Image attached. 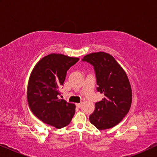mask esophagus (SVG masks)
<instances>
[{"label":"esophagus","mask_w":157,"mask_h":157,"mask_svg":"<svg viewBox=\"0 0 157 157\" xmlns=\"http://www.w3.org/2000/svg\"><path fill=\"white\" fill-rule=\"evenodd\" d=\"M81 104H82V103H77V104H76V106L77 107H80Z\"/></svg>","instance_id":"34e87169"}]
</instances>
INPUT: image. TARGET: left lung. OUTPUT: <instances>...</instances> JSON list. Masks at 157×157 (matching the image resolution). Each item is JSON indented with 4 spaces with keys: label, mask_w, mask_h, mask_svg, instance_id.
<instances>
[{
    "label": "left lung",
    "mask_w": 157,
    "mask_h": 157,
    "mask_svg": "<svg viewBox=\"0 0 157 157\" xmlns=\"http://www.w3.org/2000/svg\"><path fill=\"white\" fill-rule=\"evenodd\" d=\"M83 61L94 66L97 91L104 95L101 101L95 104L89 121L99 130L112 128L126 117L132 104V88L127 75L109 53H89Z\"/></svg>",
    "instance_id": "1"
}]
</instances>
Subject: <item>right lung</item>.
I'll return each instance as SVG.
<instances>
[{
	"label": "right lung",
	"instance_id": "1",
	"mask_svg": "<svg viewBox=\"0 0 157 157\" xmlns=\"http://www.w3.org/2000/svg\"><path fill=\"white\" fill-rule=\"evenodd\" d=\"M79 60L59 53L42 58L34 66L27 88V100L34 115L56 128L70 124L76 105L59 98L66 72Z\"/></svg>",
	"mask_w": 157,
	"mask_h": 157
}]
</instances>
